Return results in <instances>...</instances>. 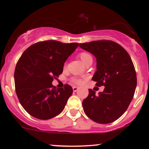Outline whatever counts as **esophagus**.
I'll return each mask as SVG.
<instances>
[{"label": "esophagus", "mask_w": 149, "mask_h": 149, "mask_svg": "<svg viewBox=\"0 0 149 149\" xmlns=\"http://www.w3.org/2000/svg\"><path fill=\"white\" fill-rule=\"evenodd\" d=\"M78 89H79V88H78V87H76V86L73 87V92H76L77 90H78Z\"/></svg>", "instance_id": "esophagus-1"}]
</instances>
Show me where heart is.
<instances>
[{
    "mask_svg": "<svg viewBox=\"0 0 149 149\" xmlns=\"http://www.w3.org/2000/svg\"><path fill=\"white\" fill-rule=\"evenodd\" d=\"M79 57L82 61H83L85 64H86L88 61L92 60V57L91 54H90V53L86 52H80L79 54ZM71 80H72V82H73V83H77V84H80V83H82L81 80L80 79H78V78H73Z\"/></svg>",
    "mask_w": 149,
    "mask_h": 149,
    "instance_id": "obj_1",
    "label": "heart"
}]
</instances>
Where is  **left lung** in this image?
<instances>
[{"label":"left lung","mask_w":149,"mask_h":149,"mask_svg":"<svg viewBox=\"0 0 149 149\" xmlns=\"http://www.w3.org/2000/svg\"><path fill=\"white\" fill-rule=\"evenodd\" d=\"M82 49L97 59V71L92 80L104 91L95 95L89 89L83 102L87 116L100 124L111 123L118 119L129 107L136 86V75L129 54L111 40H96L80 43Z\"/></svg>","instance_id":"obj_1"}]
</instances>
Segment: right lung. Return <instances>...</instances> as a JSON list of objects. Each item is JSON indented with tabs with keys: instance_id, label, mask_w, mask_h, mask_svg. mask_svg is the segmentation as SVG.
I'll use <instances>...</instances> for the list:
<instances>
[{
	"instance_id": "1",
	"label": "right lung",
	"mask_w": 149,
	"mask_h": 149,
	"mask_svg": "<svg viewBox=\"0 0 149 149\" xmlns=\"http://www.w3.org/2000/svg\"><path fill=\"white\" fill-rule=\"evenodd\" d=\"M78 46L77 42L45 40L31 45L22 54L15 70V90L31 116L48 120L64 110L73 89L69 85L57 88L52 83L62 73L65 61Z\"/></svg>"
}]
</instances>
